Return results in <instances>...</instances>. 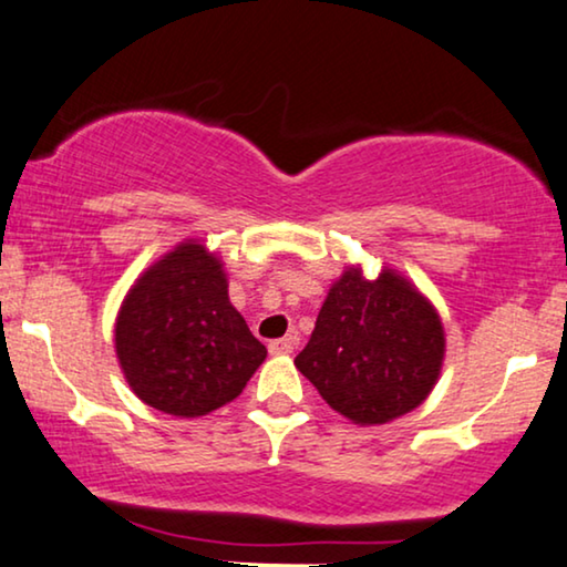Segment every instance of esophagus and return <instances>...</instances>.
Masks as SVG:
<instances>
[{"mask_svg": "<svg viewBox=\"0 0 567 567\" xmlns=\"http://www.w3.org/2000/svg\"><path fill=\"white\" fill-rule=\"evenodd\" d=\"M295 347H298V333H287L285 339H275V341H269V354H275V357L290 354Z\"/></svg>", "mask_w": 567, "mask_h": 567, "instance_id": "1", "label": "esophagus"}]
</instances>
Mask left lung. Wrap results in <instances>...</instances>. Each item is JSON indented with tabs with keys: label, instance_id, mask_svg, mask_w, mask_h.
<instances>
[{
	"label": "left lung",
	"instance_id": "1",
	"mask_svg": "<svg viewBox=\"0 0 567 567\" xmlns=\"http://www.w3.org/2000/svg\"><path fill=\"white\" fill-rule=\"evenodd\" d=\"M446 352L434 302L398 269L367 280L349 265L329 287L295 367L333 411L378 426L419 409L440 380Z\"/></svg>",
	"mask_w": 567,
	"mask_h": 567
}]
</instances>
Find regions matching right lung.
Returning <instances> with one entry per match:
<instances>
[{
  "mask_svg": "<svg viewBox=\"0 0 567 567\" xmlns=\"http://www.w3.org/2000/svg\"><path fill=\"white\" fill-rule=\"evenodd\" d=\"M115 354L143 403L197 419L241 395L267 349L230 306L218 254L185 238L125 292Z\"/></svg>",
  "mask_w": 567,
  "mask_h": 567,
  "instance_id": "add662e5",
  "label": "right lung"
}]
</instances>
